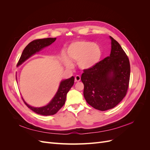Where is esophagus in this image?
<instances>
[{"label":"esophagus","mask_w":150,"mask_h":150,"mask_svg":"<svg viewBox=\"0 0 150 150\" xmlns=\"http://www.w3.org/2000/svg\"><path fill=\"white\" fill-rule=\"evenodd\" d=\"M81 80V76L79 75H76L75 76V82H79Z\"/></svg>","instance_id":"34e87169"}]
</instances>
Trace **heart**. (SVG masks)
I'll list each match as a JSON object with an SVG mask.
<instances>
[{"mask_svg":"<svg viewBox=\"0 0 150 150\" xmlns=\"http://www.w3.org/2000/svg\"><path fill=\"white\" fill-rule=\"evenodd\" d=\"M67 57H62V63L67 69L73 67V63L77 62L81 70H89L100 62L103 51L97 44L88 40H79L71 43L67 49Z\"/></svg>","mask_w":150,"mask_h":150,"instance_id":"b5f03b06","label":"heart"}]
</instances>
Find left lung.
<instances>
[{"label": "left lung", "instance_id": "1", "mask_svg": "<svg viewBox=\"0 0 150 150\" xmlns=\"http://www.w3.org/2000/svg\"><path fill=\"white\" fill-rule=\"evenodd\" d=\"M110 56L94 68L84 71V97L89 105L106 111L115 108L126 96L130 77L128 57L120 44L111 36Z\"/></svg>", "mask_w": 150, "mask_h": 150}]
</instances>
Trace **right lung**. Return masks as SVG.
Here are the masks:
<instances>
[{
    "instance_id": "obj_1",
    "label": "right lung",
    "mask_w": 150,
    "mask_h": 150,
    "mask_svg": "<svg viewBox=\"0 0 150 150\" xmlns=\"http://www.w3.org/2000/svg\"><path fill=\"white\" fill-rule=\"evenodd\" d=\"M56 39V38H49L34 40L30 42L24 48L17 66L19 67L31 56H33L36 53L41 51L45 47L50 46L52 43L55 41ZM74 83V78L73 76H72L71 78L69 79L62 80L60 82V84L59 86V88L56 94L54 95V96L51 99V101L46 104V106L42 107H34L27 103L24 101L23 98H22V100L24 101L27 106L32 111L37 113V114L43 116L53 115L56 114L64 104L67 93L69 92V89L73 86Z\"/></svg>"
}]
</instances>
